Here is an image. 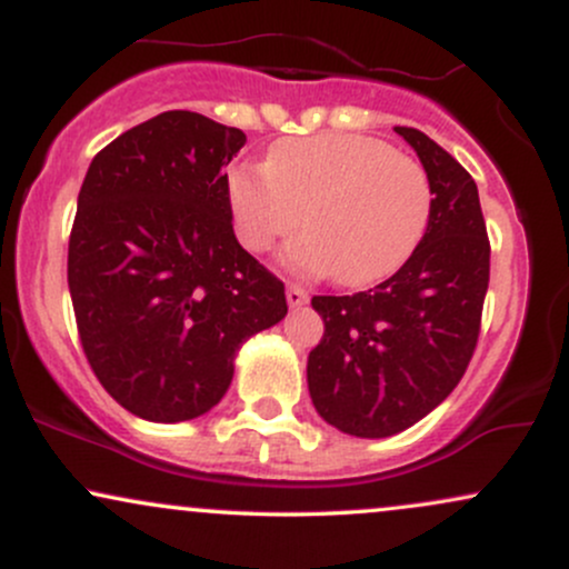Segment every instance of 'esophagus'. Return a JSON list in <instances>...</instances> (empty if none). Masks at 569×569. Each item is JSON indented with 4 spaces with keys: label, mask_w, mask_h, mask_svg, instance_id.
<instances>
[{
    "label": "esophagus",
    "mask_w": 569,
    "mask_h": 569,
    "mask_svg": "<svg viewBox=\"0 0 569 569\" xmlns=\"http://www.w3.org/2000/svg\"><path fill=\"white\" fill-rule=\"evenodd\" d=\"M286 302H289V307H302L307 302V291L302 286L289 283V289H286Z\"/></svg>",
    "instance_id": "34e87169"
}]
</instances>
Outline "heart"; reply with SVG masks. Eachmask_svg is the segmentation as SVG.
Here are the masks:
<instances>
[{"label": "heart", "instance_id": "1", "mask_svg": "<svg viewBox=\"0 0 569 569\" xmlns=\"http://www.w3.org/2000/svg\"><path fill=\"white\" fill-rule=\"evenodd\" d=\"M230 206L248 251L291 238L305 213L310 232L286 251V262L369 286L411 257L426 234L433 189L426 168L388 141L318 133L278 141L267 166L232 171Z\"/></svg>", "mask_w": 569, "mask_h": 569}]
</instances>
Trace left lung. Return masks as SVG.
<instances>
[{
    "instance_id": "1",
    "label": "left lung",
    "mask_w": 569,
    "mask_h": 569,
    "mask_svg": "<svg viewBox=\"0 0 569 569\" xmlns=\"http://www.w3.org/2000/svg\"><path fill=\"white\" fill-rule=\"evenodd\" d=\"M396 133L433 189L420 246L375 289L312 297L323 337L307 358V388L318 415L358 439L401 433L452 393L479 342L489 286V238L471 173L422 130Z\"/></svg>"
}]
</instances>
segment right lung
<instances>
[{
	"instance_id": "obj_1",
	"label": "right lung",
	"mask_w": 569,
	"mask_h": 569,
	"mask_svg": "<svg viewBox=\"0 0 569 569\" xmlns=\"http://www.w3.org/2000/svg\"><path fill=\"white\" fill-rule=\"evenodd\" d=\"M238 128L162 112L103 147L69 238V293L90 369L149 422L206 415L234 352L289 312L283 283L232 230L224 166Z\"/></svg>"
}]
</instances>
